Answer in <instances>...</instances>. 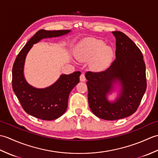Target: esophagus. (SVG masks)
Listing matches in <instances>:
<instances>
[{"label": "esophagus", "mask_w": 158, "mask_h": 158, "mask_svg": "<svg viewBox=\"0 0 158 158\" xmlns=\"http://www.w3.org/2000/svg\"><path fill=\"white\" fill-rule=\"evenodd\" d=\"M85 77L84 73H81V75H80V81H85Z\"/></svg>", "instance_id": "obj_1"}]
</instances>
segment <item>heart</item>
I'll return each mask as SVG.
<instances>
[{
  "mask_svg": "<svg viewBox=\"0 0 158 158\" xmlns=\"http://www.w3.org/2000/svg\"><path fill=\"white\" fill-rule=\"evenodd\" d=\"M113 56L110 46L105 45L101 40L88 38L79 43L75 51L77 60L89 61L90 66L95 70H105L109 66Z\"/></svg>",
  "mask_w": 158,
  "mask_h": 158,
  "instance_id": "b5f03b06",
  "label": "heart"
}]
</instances>
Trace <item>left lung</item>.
Instances as JSON below:
<instances>
[{"mask_svg": "<svg viewBox=\"0 0 158 158\" xmlns=\"http://www.w3.org/2000/svg\"><path fill=\"white\" fill-rule=\"evenodd\" d=\"M112 33L116 39L115 60L102 72L85 73L89 108L96 116L106 120L132 115L147 88L145 64L140 50L124 33ZM117 86L118 95L110 102L108 95Z\"/></svg>", "mask_w": 158, "mask_h": 158, "instance_id": "left-lung-1", "label": "left lung"}]
</instances>
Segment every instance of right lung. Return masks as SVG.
<instances>
[{
  "label": "right lung",
  "mask_w": 158,
  "mask_h": 158,
  "mask_svg": "<svg viewBox=\"0 0 158 158\" xmlns=\"http://www.w3.org/2000/svg\"><path fill=\"white\" fill-rule=\"evenodd\" d=\"M70 30H40L20 51L12 70L13 90L23 110L29 115L43 120H53L62 116L67 109L71 90L79 82L81 72L70 75L63 74L59 79L45 88H36L26 81L24 69L26 56L32 46L43 39L59 37L69 34Z\"/></svg>",
  "instance_id": "1"
}]
</instances>
